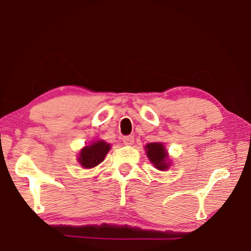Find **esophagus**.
Segmentation results:
<instances>
[{
    "label": "esophagus",
    "instance_id": "34e87169",
    "mask_svg": "<svg viewBox=\"0 0 251 251\" xmlns=\"http://www.w3.org/2000/svg\"><path fill=\"white\" fill-rule=\"evenodd\" d=\"M123 142H124L125 145H128V146L133 145V144H134V136H131V135L124 136V137H123Z\"/></svg>",
    "mask_w": 251,
    "mask_h": 251
}]
</instances>
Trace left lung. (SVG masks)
Wrapping results in <instances>:
<instances>
[{"label":"left lung","mask_w":251,"mask_h":251,"mask_svg":"<svg viewBox=\"0 0 251 251\" xmlns=\"http://www.w3.org/2000/svg\"><path fill=\"white\" fill-rule=\"evenodd\" d=\"M145 151L148 159L151 161L154 166L159 171H165L169 168L171 163L168 161L167 151L165 150L164 144L161 143H150L145 146Z\"/></svg>","instance_id":"left-lung-1"}]
</instances>
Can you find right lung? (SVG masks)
Instances as JSON below:
<instances>
[{"instance_id": "right-lung-1", "label": "right lung", "mask_w": 251, "mask_h": 251, "mask_svg": "<svg viewBox=\"0 0 251 251\" xmlns=\"http://www.w3.org/2000/svg\"><path fill=\"white\" fill-rule=\"evenodd\" d=\"M109 150L110 145L104 141L93 142L91 145L85 146L79 151L77 160L83 168H93L104 160Z\"/></svg>"}]
</instances>
